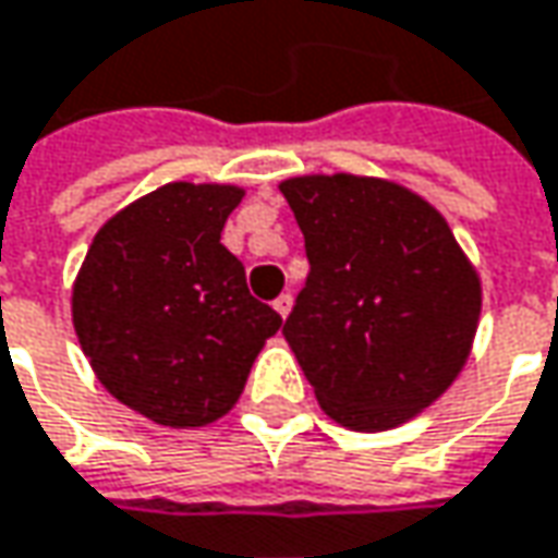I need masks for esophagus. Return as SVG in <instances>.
<instances>
[{
	"label": "esophagus",
	"instance_id": "34e87169",
	"mask_svg": "<svg viewBox=\"0 0 558 558\" xmlns=\"http://www.w3.org/2000/svg\"><path fill=\"white\" fill-rule=\"evenodd\" d=\"M290 306H293V296H290V293H280L278 300H275V310H278L280 318H287Z\"/></svg>",
	"mask_w": 558,
	"mask_h": 558
}]
</instances>
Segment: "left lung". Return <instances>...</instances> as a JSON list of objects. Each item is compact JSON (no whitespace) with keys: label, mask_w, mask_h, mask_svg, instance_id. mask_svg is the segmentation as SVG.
Wrapping results in <instances>:
<instances>
[{"label":"left lung","mask_w":558,"mask_h":558,"mask_svg":"<svg viewBox=\"0 0 558 558\" xmlns=\"http://www.w3.org/2000/svg\"><path fill=\"white\" fill-rule=\"evenodd\" d=\"M310 278L283 322L322 410L356 433L413 420L464 369L480 275L426 198L376 177H293Z\"/></svg>","instance_id":"obj_1"}]
</instances>
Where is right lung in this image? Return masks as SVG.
Segmentation results:
<instances>
[{
  "label": "right lung",
  "mask_w": 558,
  "mask_h": 558,
  "mask_svg": "<svg viewBox=\"0 0 558 558\" xmlns=\"http://www.w3.org/2000/svg\"><path fill=\"white\" fill-rule=\"evenodd\" d=\"M240 185L167 182L94 236L72 287V322L100 385L160 426H208L246 388L280 315L220 243Z\"/></svg>",
  "instance_id": "1"
}]
</instances>
